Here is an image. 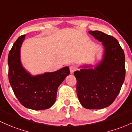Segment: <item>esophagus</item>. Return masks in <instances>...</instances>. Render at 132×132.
I'll return each mask as SVG.
<instances>
[{
	"label": "esophagus",
	"instance_id": "34e87169",
	"mask_svg": "<svg viewBox=\"0 0 132 132\" xmlns=\"http://www.w3.org/2000/svg\"><path fill=\"white\" fill-rule=\"evenodd\" d=\"M69 70H70L71 73L73 74L76 70V67L75 66H74V65H72V66H71L69 67Z\"/></svg>",
	"mask_w": 132,
	"mask_h": 132
}]
</instances>
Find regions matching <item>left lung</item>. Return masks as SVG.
<instances>
[{"instance_id":"1","label":"left lung","mask_w":132,"mask_h":132,"mask_svg":"<svg viewBox=\"0 0 132 132\" xmlns=\"http://www.w3.org/2000/svg\"><path fill=\"white\" fill-rule=\"evenodd\" d=\"M89 33L102 43L103 54L93 68V65L86 64L74 72L77 80L76 92L84 108L102 109L113 102L125 80V54L113 36L98 31Z\"/></svg>"}]
</instances>
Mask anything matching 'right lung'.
Segmentation results:
<instances>
[{
  "instance_id": "1",
  "label": "right lung",
  "mask_w": 132,
  "mask_h": 132,
  "mask_svg": "<svg viewBox=\"0 0 132 132\" xmlns=\"http://www.w3.org/2000/svg\"><path fill=\"white\" fill-rule=\"evenodd\" d=\"M25 35L14 43L8 56L9 79L15 96L26 108L34 110L48 109L56 100L57 88L70 73L66 66L54 72L32 75L23 67L21 48Z\"/></svg>"
}]
</instances>
